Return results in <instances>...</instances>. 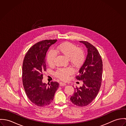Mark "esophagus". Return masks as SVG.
<instances>
[{"label": "esophagus", "mask_w": 126, "mask_h": 126, "mask_svg": "<svg viewBox=\"0 0 126 126\" xmlns=\"http://www.w3.org/2000/svg\"><path fill=\"white\" fill-rule=\"evenodd\" d=\"M60 85L61 86H63L66 85V84L65 83H63V82H60Z\"/></svg>", "instance_id": "esophagus-1"}]
</instances>
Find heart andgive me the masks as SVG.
<instances>
[{
	"instance_id": "b5f03b06",
	"label": "heart",
	"mask_w": 126,
	"mask_h": 126,
	"mask_svg": "<svg viewBox=\"0 0 126 126\" xmlns=\"http://www.w3.org/2000/svg\"><path fill=\"white\" fill-rule=\"evenodd\" d=\"M57 53L67 58L71 64L75 66H80L84 60V54L82 50L72 43L66 42L59 46L55 51L51 50L49 51L47 56V62L49 65H54ZM74 73V71L71 68H65L58 69L55 74L61 79L66 80Z\"/></svg>"
}]
</instances>
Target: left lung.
I'll use <instances>...</instances> for the list:
<instances>
[{
  "label": "left lung",
  "instance_id": "obj_1",
  "mask_svg": "<svg viewBox=\"0 0 126 126\" xmlns=\"http://www.w3.org/2000/svg\"><path fill=\"white\" fill-rule=\"evenodd\" d=\"M87 48L85 61L76 77L82 80V86L77 88L70 100L73 104L80 107L89 104L95 98L100 89L103 71V64L101 56L97 49L86 41H79Z\"/></svg>",
  "mask_w": 126,
  "mask_h": 126
}]
</instances>
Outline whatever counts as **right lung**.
<instances>
[{
	"label": "right lung",
	"mask_w": 126,
	"mask_h": 126,
	"mask_svg": "<svg viewBox=\"0 0 126 126\" xmlns=\"http://www.w3.org/2000/svg\"><path fill=\"white\" fill-rule=\"evenodd\" d=\"M57 40H46L34 45L26 54L22 66V80L26 94L33 104L39 107L49 105L59 88L57 82L48 85L42 82L46 71V56L49 47Z\"/></svg>",
	"instance_id": "obj_1"
}]
</instances>
